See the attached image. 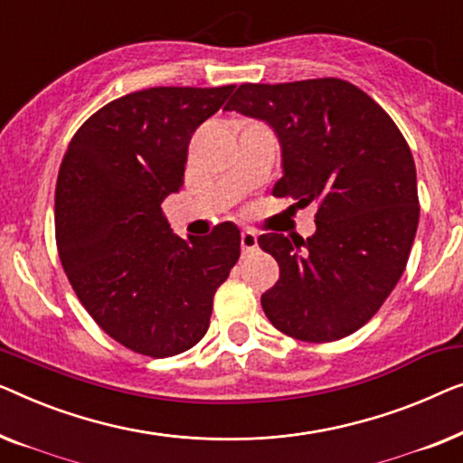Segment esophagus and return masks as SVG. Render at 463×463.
<instances>
[{
    "mask_svg": "<svg viewBox=\"0 0 463 463\" xmlns=\"http://www.w3.org/2000/svg\"><path fill=\"white\" fill-rule=\"evenodd\" d=\"M241 247H243V251L256 250V247H258V234L253 231L241 232Z\"/></svg>",
    "mask_w": 463,
    "mask_h": 463,
    "instance_id": "1",
    "label": "esophagus"
}]
</instances>
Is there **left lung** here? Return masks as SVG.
I'll use <instances>...</instances> for the list:
<instances>
[{
    "mask_svg": "<svg viewBox=\"0 0 463 463\" xmlns=\"http://www.w3.org/2000/svg\"><path fill=\"white\" fill-rule=\"evenodd\" d=\"M224 110L269 123L283 151L275 197L317 203V232L258 245L279 262L262 294L269 321L302 342H335L380 310L405 270L420 220L411 148L390 115L350 81L243 83Z\"/></svg>",
    "mask_w": 463,
    "mask_h": 463,
    "instance_id": "left-lung-1",
    "label": "left lung"
}]
</instances>
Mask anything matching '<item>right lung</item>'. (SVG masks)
I'll use <instances>...</instances> for the list:
<instances>
[{
	"mask_svg": "<svg viewBox=\"0 0 463 463\" xmlns=\"http://www.w3.org/2000/svg\"><path fill=\"white\" fill-rule=\"evenodd\" d=\"M234 86L148 88L104 104L77 129L56 180L62 269L99 327L165 359L210 327L213 294L241 253L232 222L182 239L161 210L184 184L188 142Z\"/></svg>",
	"mask_w": 463,
	"mask_h": 463,
	"instance_id": "1",
	"label": "right lung"
}]
</instances>
